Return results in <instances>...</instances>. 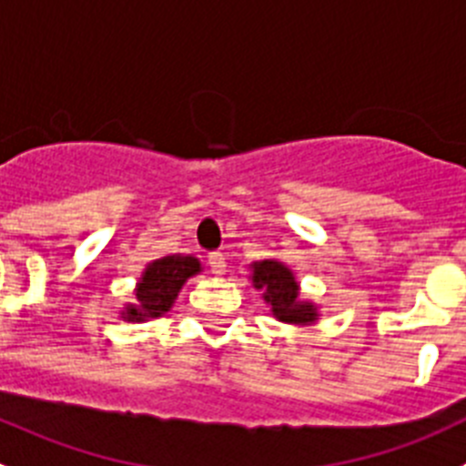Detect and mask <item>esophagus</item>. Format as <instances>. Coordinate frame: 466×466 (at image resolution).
Wrapping results in <instances>:
<instances>
[{"mask_svg": "<svg viewBox=\"0 0 466 466\" xmlns=\"http://www.w3.org/2000/svg\"><path fill=\"white\" fill-rule=\"evenodd\" d=\"M208 267H211L213 274L223 276L228 271V259H225L223 253H211L208 255Z\"/></svg>", "mask_w": 466, "mask_h": 466, "instance_id": "1", "label": "esophagus"}]
</instances>
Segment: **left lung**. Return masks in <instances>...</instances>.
Segmentation results:
<instances>
[{"label":"left lung","mask_w":466,"mask_h":466,"mask_svg":"<svg viewBox=\"0 0 466 466\" xmlns=\"http://www.w3.org/2000/svg\"><path fill=\"white\" fill-rule=\"evenodd\" d=\"M248 279L255 290L262 292L264 304L279 322L295 327H311L320 320V306L301 297L295 271L280 259H258L248 264Z\"/></svg>","instance_id":"left-lung-1"}]
</instances>
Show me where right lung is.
Returning <instances> with one entry per match:
<instances>
[{"label":"right lung","instance_id":"1","mask_svg":"<svg viewBox=\"0 0 466 466\" xmlns=\"http://www.w3.org/2000/svg\"><path fill=\"white\" fill-rule=\"evenodd\" d=\"M204 267L195 255H165V258L150 259L141 271L139 280L134 285V301L120 309V320L146 322L162 318L178 299V292L187 279L202 274Z\"/></svg>","mask_w":466,"mask_h":466}]
</instances>
